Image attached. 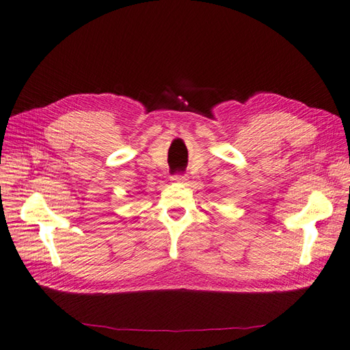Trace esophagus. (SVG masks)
I'll list each match as a JSON object with an SVG mask.
<instances>
[{
  "mask_svg": "<svg viewBox=\"0 0 350 350\" xmlns=\"http://www.w3.org/2000/svg\"><path fill=\"white\" fill-rule=\"evenodd\" d=\"M172 180L177 182V183H185L186 180H188V176L182 174V173H176V174L172 176Z\"/></svg>",
  "mask_w": 350,
  "mask_h": 350,
  "instance_id": "obj_1",
  "label": "esophagus"
}]
</instances>
